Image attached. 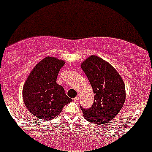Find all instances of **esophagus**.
I'll use <instances>...</instances> for the list:
<instances>
[{
	"label": "esophagus",
	"mask_w": 152,
	"mask_h": 152,
	"mask_svg": "<svg viewBox=\"0 0 152 152\" xmlns=\"http://www.w3.org/2000/svg\"><path fill=\"white\" fill-rule=\"evenodd\" d=\"M79 99V96H76V97H75V98H73V101H74L75 102H77Z\"/></svg>",
	"instance_id": "obj_1"
}]
</instances>
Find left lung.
Instances as JSON below:
<instances>
[{"label":"left lung","instance_id":"1","mask_svg":"<svg viewBox=\"0 0 152 152\" xmlns=\"http://www.w3.org/2000/svg\"><path fill=\"white\" fill-rule=\"evenodd\" d=\"M94 94V102L89 108H83L85 119L97 125L110 122L118 114L126 99L122 78L111 65L95 56L81 64Z\"/></svg>","mask_w":152,"mask_h":152}]
</instances>
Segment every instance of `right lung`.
<instances>
[{"mask_svg": "<svg viewBox=\"0 0 152 152\" xmlns=\"http://www.w3.org/2000/svg\"><path fill=\"white\" fill-rule=\"evenodd\" d=\"M64 61L46 57L34 68L23 87V99L30 113L42 121L58 116L63 107L72 101L56 83Z\"/></svg>", "mask_w": 152, "mask_h": 152, "instance_id": "add662e5", "label": "right lung"}]
</instances>
